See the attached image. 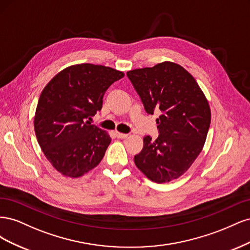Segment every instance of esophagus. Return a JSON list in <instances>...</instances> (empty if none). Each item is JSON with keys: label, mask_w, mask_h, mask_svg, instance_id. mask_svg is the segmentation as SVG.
<instances>
[{"label": "esophagus", "mask_w": 250, "mask_h": 250, "mask_svg": "<svg viewBox=\"0 0 250 250\" xmlns=\"http://www.w3.org/2000/svg\"><path fill=\"white\" fill-rule=\"evenodd\" d=\"M116 135H117V138H119V139H127L128 138L127 133H122V132H119V131H116Z\"/></svg>", "instance_id": "34e87169"}]
</instances>
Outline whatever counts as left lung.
<instances>
[{"mask_svg":"<svg viewBox=\"0 0 250 250\" xmlns=\"http://www.w3.org/2000/svg\"><path fill=\"white\" fill-rule=\"evenodd\" d=\"M149 115L156 119L160 135H146L137 168L157 184L169 183L185 174L201 152L210 124V108L194 77L171 62L127 72Z\"/></svg>","mask_w":250,"mask_h":250,"instance_id":"8db88e82","label":"left lung"}]
</instances>
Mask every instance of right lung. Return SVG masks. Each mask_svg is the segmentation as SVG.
Here are the masks:
<instances>
[{"instance_id": "add662e5", "label": "right lung", "mask_w": 250, "mask_h": 250, "mask_svg": "<svg viewBox=\"0 0 250 250\" xmlns=\"http://www.w3.org/2000/svg\"><path fill=\"white\" fill-rule=\"evenodd\" d=\"M124 73L109 66H67L44 86L37 103L34 130L44 156L63 176L77 178L100 164L111 138L92 125L103 96Z\"/></svg>"}]
</instances>
